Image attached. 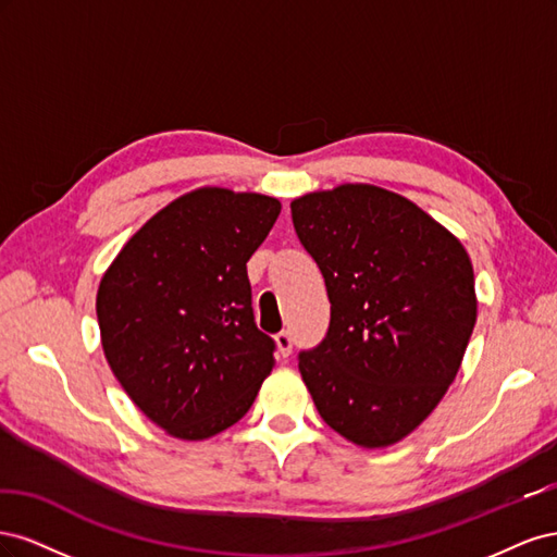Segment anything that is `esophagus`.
<instances>
[{
    "mask_svg": "<svg viewBox=\"0 0 557 557\" xmlns=\"http://www.w3.org/2000/svg\"><path fill=\"white\" fill-rule=\"evenodd\" d=\"M276 346H278V352L283 358H288L293 352V334L288 330H283L276 334Z\"/></svg>",
    "mask_w": 557,
    "mask_h": 557,
    "instance_id": "34e87169",
    "label": "esophagus"
}]
</instances>
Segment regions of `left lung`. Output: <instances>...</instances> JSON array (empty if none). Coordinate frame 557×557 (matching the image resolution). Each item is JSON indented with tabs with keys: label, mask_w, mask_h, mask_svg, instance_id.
<instances>
[{
	"label": "left lung",
	"mask_w": 557,
	"mask_h": 557,
	"mask_svg": "<svg viewBox=\"0 0 557 557\" xmlns=\"http://www.w3.org/2000/svg\"><path fill=\"white\" fill-rule=\"evenodd\" d=\"M330 297L299 372L325 423L362 448L401 442L434 411L476 323L465 246L413 201L367 183L293 199Z\"/></svg>",
	"instance_id": "8db88e82"
}]
</instances>
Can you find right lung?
I'll list each match as a JSON object with an SVG mask.
<instances>
[{
    "label": "right lung",
    "mask_w": 557,
    "mask_h": 557,
    "mask_svg": "<svg viewBox=\"0 0 557 557\" xmlns=\"http://www.w3.org/2000/svg\"><path fill=\"white\" fill-rule=\"evenodd\" d=\"M278 213L267 195L193 190L150 218L99 283L111 372L176 440L237 423L272 372L276 344L252 318L246 262Z\"/></svg>",
    "instance_id": "right-lung-1"
}]
</instances>
